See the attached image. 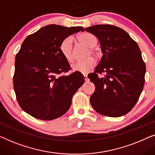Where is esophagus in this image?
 Wrapping results in <instances>:
<instances>
[{
	"label": "esophagus",
	"mask_w": 155,
	"mask_h": 155,
	"mask_svg": "<svg viewBox=\"0 0 155 155\" xmlns=\"http://www.w3.org/2000/svg\"><path fill=\"white\" fill-rule=\"evenodd\" d=\"M84 79L85 81V82L88 81V78H87V76L86 74H84Z\"/></svg>",
	"instance_id": "esophagus-1"
}]
</instances>
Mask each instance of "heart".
I'll return each mask as SVG.
<instances>
[{"label": "heart", "mask_w": 155, "mask_h": 155, "mask_svg": "<svg viewBox=\"0 0 155 155\" xmlns=\"http://www.w3.org/2000/svg\"><path fill=\"white\" fill-rule=\"evenodd\" d=\"M78 39L81 42L86 45L89 48H93L97 45L96 37L91 33H84L80 34L78 36ZM60 50L67 61L69 63H72L74 61L73 54V39L71 37H68L61 41L60 45ZM92 54H95L93 48H91ZM96 61L93 58H89L85 61H78L71 65V69L74 71L83 74H87L94 68Z\"/></svg>", "instance_id": "obj_1"}]
</instances>
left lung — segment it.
I'll return each mask as SVG.
<instances>
[{
  "label": "left lung",
  "mask_w": 155,
  "mask_h": 155,
  "mask_svg": "<svg viewBox=\"0 0 155 155\" xmlns=\"http://www.w3.org/2000/svg\"><path fill=\"white\" fill-rule=\"evenodd\" d=\"M85 31L100 41L103 55L88 78L95 85L90 101L101 115L120 117L134 107L145 84V64L137 43L112 25H94ZM104 73V77L99 74Z\"/></svg>",
  "instance_id": "1"
}]
</instances>
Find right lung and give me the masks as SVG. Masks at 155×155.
<instances>
[{
    "mask_svg": "<svg viewBox=\"0 0 155 155\" xmlns=\"http://www.w3.org/2000/svg\"><path fill=\"white\" fill-rule=\"evenodd\" d=\"M84 31L83 27L51 24L25 39L15 58L14 89L21 108L35 118L51 120L70 108L72 96L84 84L78 71L70 70L60 50L64 39Z\"/></svg>",
    "mask_w": 155,
    "mask_h": 155,
    "instance_id": "right-lung-1",
    "label": "right lung"
}]
</instances>
